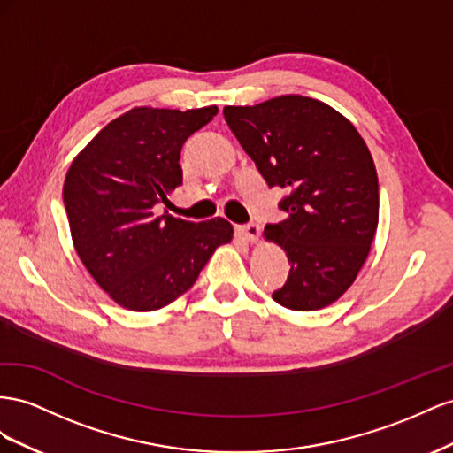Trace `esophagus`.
Here are the masks:
<instances>
[{
    "label": "esophagus",
    "instance_id": "obj_1",
    "mask_svg": "<svg viewBox=\"0 0 453 453\" xmlns=\"http://www.w3.org/2000/svg\"><path fill=\"white\" fill-rule=\"evenodd\" d=\"M237 235L247 241V242H256L257 235H260V226L257 224H247V226H239L237 227Z\"/></svg>",
    "mask_w": 453,
    "mask_h": 453
}]
</instances>
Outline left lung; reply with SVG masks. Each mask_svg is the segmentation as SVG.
<instances>
[{
    "label": "left lung",
    "mask_w": 453,
    "mask_h": 453,
    "mask_svg": "<svg viewBox=\"0 0 453 453\" xmlns=\"http://www.w3.org/2000/svg\"><path fill=\"white\" fill-rule=\"evenodd\" d=\"M224 118L269 188H284L287 219L264 229L290 273L273 300L294 311L334 303L365 265L380 219L378 174L353 123L328 104L284 95L226 106Z\"/></svg>",
    "instance_id": "8db88e82"
}]
</instances>
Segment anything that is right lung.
<instances>
[{
    "label": "right lung",
    "mask_w": 453,
    "mask_h": 453,
    "mask_svg": "<svg viewBox=\"0 0 453 453\" xmlns=\"http://www.w3.org/2000/svg\"><path fill=\"white\" fill-rule=\"evenodd\" d=\"M218 113L140 106L119 115L72 161L64 180L72 241L87 271L131 311H155L197 280L219 244L234 239L224 218L186 222L155 214L182 186L184 142Z\"/></svg>",
    "instance_id": "1"
}]
</instances>
